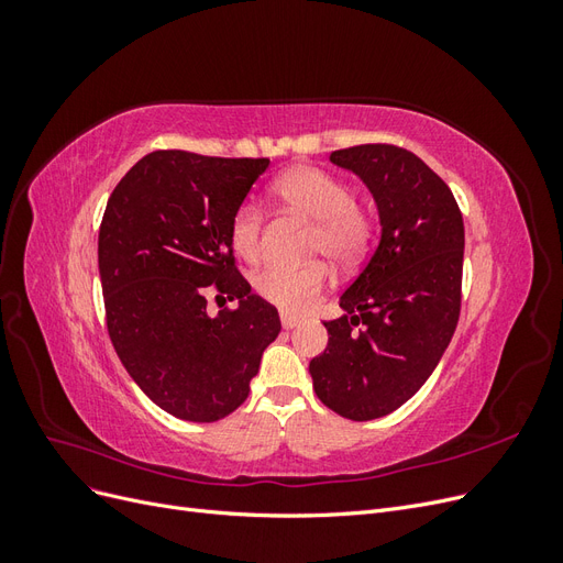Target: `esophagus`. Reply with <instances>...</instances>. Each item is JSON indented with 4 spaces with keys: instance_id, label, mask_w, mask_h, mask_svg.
Returning a JSON list of instances; mask_svg holds the SVG:
<instances>
[{
    "instance_id": "esophagus-1",
    "label": "esophagus",
    "mask_w": 563,
    "mask_h": 563,
    "mask_svg": "<svg viewBox=\"0 0 563 563\" xmlns=\"http://www.w3.org/2000/svg\"><path fill=\"white\" fill-rule=\"evenodd\" d=\"M282 327H284L286 331H291V329L300 327V317H296V314H288V312H282Z\"/></svg>"
}]
</instances>
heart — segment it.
I'll return each mask as SVG.
<instances>
[{"mask_svg":"<svg viewBox=\"0 0 563 563\" xmlns=\"http://www.w3.org/2000/svg\"><path fill=\"white\" fill-rule=\"evenodd\" d=\"M275 195L296 213L308 216L314 223L310 242L312 255H323L335 265H352L362 258L371 242V218L352 201L350 185L317 166H298L275 183ZM263 213L246 201L230 220L232 249L246 261L261 251ZM329 272L321 263L305 267H267L253 286L261 298L286 312H302L314 302L327 286Z\"/></svg>","mask_w":563,"mask_h":563,"instance_id":"obj_1","label":"heart"}]
</instances>
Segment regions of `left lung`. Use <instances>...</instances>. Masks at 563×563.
Returning <instances> with one entry per match:
<instances>
[{
  "mask_svg": "<svg viewBox=\"0 0 563 563\" xmlns=\"http://www.w3.org/2000/svg\"><path fill=\"white\" fill-rule=\"evenodd\" d=\"M331 162L360 176L380 220L376 251L323 321L329 347L310 362L317 397L350 420L411 399L444 356L460 314L465 228L449 185L413 152L356 145Z\"/></svg>",
  "mask_w": 563,
  "mask_h": 563,
  "instance_id": "left-lung-1",
  "label": "left lung"
}]
</instances>
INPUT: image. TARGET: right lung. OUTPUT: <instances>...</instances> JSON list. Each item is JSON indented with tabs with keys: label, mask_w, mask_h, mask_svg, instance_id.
Masks as SVG:
<instances>
[{
	"label": "right lung",
	"mask_w": 563,
	"mask_h": 563,
	"mask_svg": "<svg viewBox=\"0 0 563 563\" xmlns=\"http://www.w3.org/2000/svg\"><path fill=\"white\" fill-rule=\"evenodd\" d=\"M269 159L145 155L119 180L98 232L110 340L133 383L166 413L216 422L249 397L282 331L275 305L234 269L230 220ZM213 283L234 311L206 312Z\"/></svg>",
	"instance_id": "obj_1"
}]
</instances>
